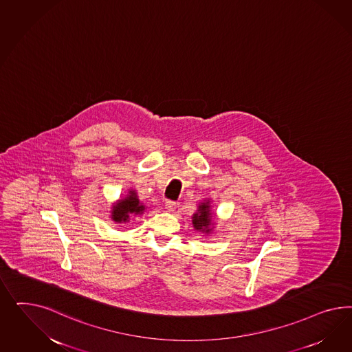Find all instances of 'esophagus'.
Returning <instances> with one entry per match:
<instances>
[{
  "instance_id": "34e87169",
  "label": "esophagus",
  "mask_w": 352,
  "mask_h": 352,
  "mask_svg": "<svg viewBox=\"0 0 352 352\" xmlns=\"http://www.w3.org/2000/svg\"><path fill=\"white\" fill-rule=\"evenodd\" d=\"M165 209H166L168 212H174V210L177 209V203H174V201H166V203H165Z\"/></svg>"
}]
</instances>
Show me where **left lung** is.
Instances as JSON below:
<instances>
[{
  "label": "left lung",
  "mask_w": 352,
  "mask_h": 352,
  "mask_svg": "<svg viewBox=\"0 0 352 352\" xmlns=\"http://www.w3.org/2000/svg\"><path fill=\"white\" fill-rule=\"evenodd\" d=\"M214 219H215V215L212 210L210 200L206 199L203 203L199 204L196 213L192 215V224L197 232L212 234L214 232V224H215Z\"/></svg>",
  "instance_id": "8db88e82"
}]
</instances>
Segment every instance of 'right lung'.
Wrapping results in <instances>:
<instances>
[{
  "label": "right lung",
  "instance_id": "1",
  "mask_svg": "<svg viewBox=\"0 0 352 352\" xmlns=\"http://www.w3.org/2000/svg\"><path fill=\"white\" fill-rule=\"evenodd\" d=\"M146 210V205L138 199L135 190H129L128 195L112 204L111 219L118 224H126L130 222V217L135 218L142 215Z\"/></svg>",
  "mask_w": 352,
  "mask_h": 352
}]
</instances>
